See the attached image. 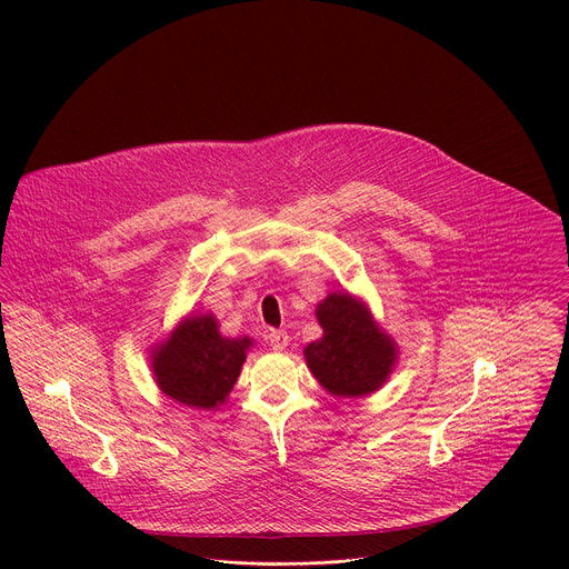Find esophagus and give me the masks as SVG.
Segmentation results:
<instances>
[{
  "label": "esophagus",
  "instance_id": "esophagus-1",
  "mask_svg": "<svg viewBox=\"0 0 569 569\" xmlns=\"http://www.w3.org/2000/svg\"><path fill=\"white\" fill-rule=\"evenodd\" d=\"M288 341H290V337L283 330H270L268 332V343L272 346V350H286Z\"/></svg>",
  "mask_w": 569,
  "mask_h": 569
}]
</instances>
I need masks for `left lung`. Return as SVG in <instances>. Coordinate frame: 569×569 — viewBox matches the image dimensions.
Masks as SVG:
<instances>
[{
	"label": "left lung",
	"mask_w": 569,
	"mask_h": 569,
	"mask_svg": "<svg viewBox=\"0 0 569 569\" xmlns=\"http://www.w3.org/2000/svg\"><path fill=\"white\" fill-rule=\"evenodd\" d=\"M317 319L323 337L303 350L315 379L335 397H366L379 390L399 350L368 306L348 292H332L317 306Z\"/></svg>",
	"instance_id": "1"
}]
</instances>
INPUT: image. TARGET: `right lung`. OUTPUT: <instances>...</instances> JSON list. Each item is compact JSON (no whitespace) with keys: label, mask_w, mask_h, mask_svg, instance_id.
I'll return each instance as SVG.
<instances>
[{"label":"right lung","mask_w":569,"mask_h":569,"mask_svg":"<svg viewBox=\"0 0 569 569\" xmlns=\"http://www.w3.org/2000/svg\"><path fill=\"white\" fill-rule=\"evenodd\" d=\"M250 337H221L212 315L186 317L152 355V375L159 390L188 408L212 410L234 388Z\"/></svg>","instance_id":"obj_1"}]
</instances>
